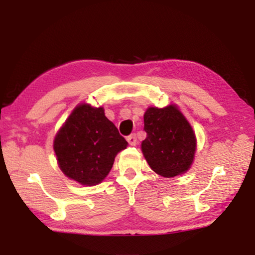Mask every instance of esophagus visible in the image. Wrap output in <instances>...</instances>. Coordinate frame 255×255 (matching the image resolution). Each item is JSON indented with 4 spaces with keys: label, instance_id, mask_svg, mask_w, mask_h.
Instances as JSON below:
<instances>
[{
    "label": "esophagus",
    "instance_id": "1",
    "mask_svg": "<svg viewBox=\"0 0 255 255\" xmlns=\"http://www.w3.org/2000/svg\"><path fill=\"white\" fill-rule=\"evenodd\" d=\"M127 141L129 143V145L135 146L137 144V137H136L135 133H131V135H129L127 137Z\"/></svg>",
    "mask_w": 255,
    "mask_h": 255
}]
</instances>
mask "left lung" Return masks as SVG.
Segmentation results:
<instances>
[{
	"instance_id": "8db88e82",
	"label": "left lung",
	"mask_w": 255,
	"mask_h": 255,
	"mask_svg": "<svg viewBox=\"0 0 255 255\" xmlns=\"http://www.w3.org/2000/svg\"><path fill=\"white\" fill-rule=\"evenodd\" d=\"M141 152L148 165L164 178L185 173L195 157L197 139L188 120L176 106L150 107L144 115Z\"/></svg>"
}]
</instances>
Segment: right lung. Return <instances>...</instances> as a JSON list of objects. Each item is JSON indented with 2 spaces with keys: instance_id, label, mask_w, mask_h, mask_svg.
Masks as SVG:
<instances>
[{
  "instance_id": "right-lung-1",
  "label": "right lung",
  "mask_w": 255,
  "mask_h": 255,
  "mask_svg": "<svg viewBox=\"0 0 255 255\" xmlns=\"http://www.w3.org/2000/svg\"><path fill=\"white\" fill-rule=\"evenodd\" d=\"M127 145L102 107L82 103L59 129L54 150L67 178L83 185H94L102 182L114 165L116 155Z\"/></svg>"
}]
</instances>
